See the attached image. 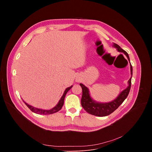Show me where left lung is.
Wrapping results in <instances>:
<instances>
[{
    "label": "left lung",
    "instance_id": "obj_1",
    "mask_svg": "<svg viewBox=\"0 0 152 152\" xmlns=\"http://www.w3.org/2000/svg\"><path fill=\"white\" fill-rule=\"evenodd\" d=\"M114 47L117 48V50L120 52H123L127 58L130 62L129 57L127 53L122 49L118 45L114 43ZM131 75L132 76V66L131 64ZM131 77L129 80V86L127 88L123 90L119 96L113 101L109 103H97L94 101L90 97L88 89L82 83H80V85L82 89V96L81 98V105L83 109L88 113L99 117H104L113 113L115 111L120 104L124 102V100L127 97L130 89L131 86Z\"/></svg>",
    "mask_w": 152,
    "mask_h": 152
}]
</instances>
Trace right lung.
Here are the masks:
<instances>
[{"instance_id": "1", "label": "right lung", "mask_w": 152, "mask_h": 152, "mask_svg": "<svg viewBox=\"0 0 152 152\" xmlns=\"http://www.w3.org/2000/svg\"><path fill=\"white\" fill-rule=\"evenodd\" d=\"M73 86H70V87L67 88L66 89V90H65L62 97L61 98L60 100L59 101L58 103L53 107L52 108V109L50 110H41V109H38V108H36V107H34L29 104H28V103H26V102H24V103H25V104L29 108V110H31V111H32L33 113H36V114H43V115H48V114H54L55 113H57L58 112L59 110H61V109L62 108L63 104H64V98H65V96H66L67 93L68 92V91H69L71 88Z\"/></svg>"}]
</instances>
